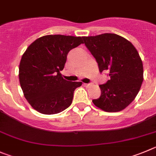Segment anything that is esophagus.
I'll use <instances>...</instances> for the list:
<instances>
[{
    "mask_svg": "<svg viewBox=\"0 0 156 156\" xmlns=\"http://www.w3.org/2000/svg\"><path fill=\"white\" fill-rule=\"evenodd\" d=\"M83 85L85 86V87H90L92 84H91V83H83Z\"/></svg>",
    "mask_w": 156,
    "mask_h": 156,
    "instance_id": "1",
    "label": "esophagus"
}]
</instances>
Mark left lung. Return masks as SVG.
I'll return each instance as SVG.
<instances>
[{
  "label": "left lung",
  "instance_id": "8db88e82",
  "mask_svg": "<svg viewBox=\"0 0 156 156\" xmlns=\"http://www.w3.org/2000/svg\"><path fill=\"white\" fill-rule=\"evenodd\" d=\"M83 39L98 62L100 72L108 71L111 77L99 86L101 97L93 103L106 112L122 111L135 100L143 82V64L138 51L128 40L116 34Z\"/></svg>",
  "mask_w": 156,
  "mask_h": 156
}]
</instances>
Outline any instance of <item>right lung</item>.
<instances>
[{"mask_svg":"<svg viewBox=\"0 0 156 156\" xmlns=\"http://www.w3.org/2000/svg\"><path fill=\"white\" fill-rule=\"evenodd\" d=\"M83 43V37L48 35L27 48L19 65V81L25 98L35 111L55 114L70 106L74 90L82 82L64 80L60 73L73 48Z\"/></svg>","mask_w":156,"mask_h":156,"instance_id":"1","label":"right lung"}]
</instances>
